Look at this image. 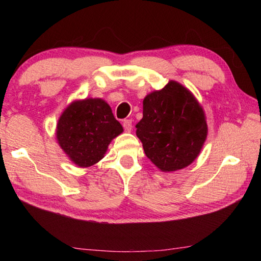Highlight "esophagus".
Wrapping results in <instances>:
<instances>
[{"mask_svg": "<svg viewBox=\"0 0 261 261\" xmlns=\"http://www.w3.org/2000/svg\"><path fill=\"white\" fill-rule=\"evenodd\" d=\"M122 124L126 132H131V130H132V121L131 120H124Z\"/></svg>", "mask_w": 261, "mask_h": 261, "instance_id": "obj_1", "label": "esophagus"}]
</instances>
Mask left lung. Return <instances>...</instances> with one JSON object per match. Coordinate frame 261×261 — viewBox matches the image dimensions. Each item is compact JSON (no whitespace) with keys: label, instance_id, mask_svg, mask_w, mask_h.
<instances>
[{"label":"left lung","instance_id":"8db88e82","mask_svg":"<svg viewBox=\"0 0 261 261\" xmlns=\"http://www.w3.org/2000/svg\"><path fill=\"white\" fill-rule=\"evenodd\" d=\"M136 127L146 156L165 173L191 165L207 137L201 106L188 88L174 81L146 95L143 118Z\"/></svg>","mask_w":261,"mask_h":261}]
</instances>
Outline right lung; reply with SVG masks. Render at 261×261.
Masks as SVG:
<instances>
[{"mask_svg":"<svg viewBox=\"0 0 261 261\" xmlns=\"http://www.w3.org/2000/svg\"><path fill=\"white\" fill-rule=\"evenodd\" d=\"M123 132L112 108L102 99H84L70 103L57 122L56 138L70 160L91 167L107 152L108 145Z\"/></svg>","mask_w":261,"mask_h":261,"instance_id":"add662e5","label":"right lung"}]
</instances>
